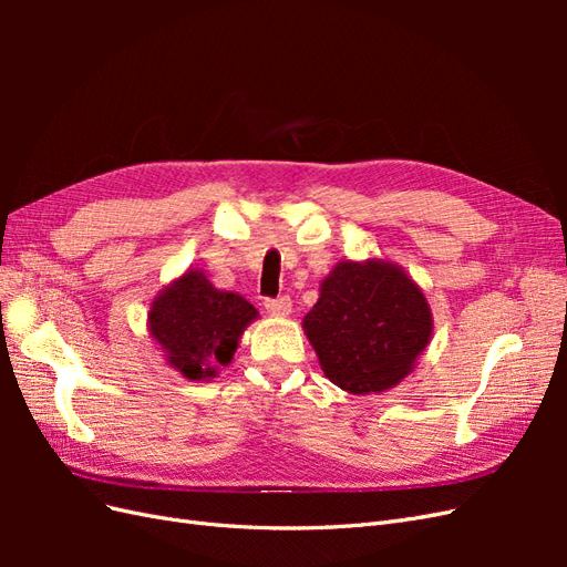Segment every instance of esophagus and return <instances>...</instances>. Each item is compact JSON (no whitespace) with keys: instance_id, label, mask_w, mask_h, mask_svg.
<instances>
[{"instance_id":"esophagus-1","label":"esophagus","mask_w":567,"mask_h":567,"mask_svg":"<svg viewBox=\"0 0 567 567\" xmlns=\"http://www.w3.org/2000/svg\"><path fill=\"white\" fill-rule=\"evenodd\" d=\"M265 310H267L271 317H286V315H290V298H288V296L267 298V300H265Z\"/></svg>"}]
</instances>
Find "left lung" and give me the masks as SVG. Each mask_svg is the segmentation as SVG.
I'll return each instance as SVG.
<instances>
[{
	"label": "left lung",
	"instance_id": "1",
	"mask_svg": "<svg viewBox=\"0 0 567 567\" xmlns=\"http://www.w3.org/2000/svg\"><path fill=\"white\" fill-rule=\"evenodd\" d=\"M302 329L326 379L352 394L383 392L414 369L433 333L421 288L390 262H340Z\"/></svg>",
	"mask_w": 567,
	"mask_h": 567
}]
</instances>
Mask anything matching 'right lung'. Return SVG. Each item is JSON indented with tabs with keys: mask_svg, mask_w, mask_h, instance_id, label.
<instances>
[{
	"mask_svg": "<svg viewBox=\"0 0 567 567\" xmlns=\"http://www.w3.org/2000/svg\"><path fill=\"white\" fill-rule=\"evenodd\" d=\"M255 307L236 293L217 290L203 271H186L153 300L151 336L167 352V362L192 381L213 379L217 364H229Z\"/></svg>",
	"mask_w": 567,
	"mask_h": 567,
	"instance_id": "right-lung-1",
	"label": "right lung"
}]
</instances>
